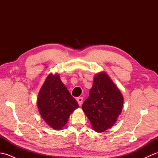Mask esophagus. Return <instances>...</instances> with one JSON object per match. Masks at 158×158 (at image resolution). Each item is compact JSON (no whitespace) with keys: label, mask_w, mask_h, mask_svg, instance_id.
Segmentation results:
<instances>
[{"label":"esophagus","mask_w":158,"mask_h":158,"mask_svg":"<svg viewBox=\"0 0 158 158\" xmlns=\"http://www.w3.org/2000/svg\"><path fill=\"white\" fill-rule=\"evenodd\" d=\"M83 97H79V98H77V102H78V104H79V106H81L82 103H83Z\"/></svg>","instance_id":"34e87169"}]
</instances>
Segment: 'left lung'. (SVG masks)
Returning <instances> with one entry per match:
<instances>
[{"instance_id":"obj_1","label":"left lung","mask_w":158,"mask_h":158,"mask_svg":"<svg viewBox=\"0 0 158 158\" xmlns=\"http://www.w3.org/2000/svg\"><path fill=\"white\" fill-rule=\"evenodd\" d=\"M123 97L119 88L105 72L94 77L89 96L83 103L82 109L97 132L110 128L122 111Z\"/></svg>"}]
</instances>
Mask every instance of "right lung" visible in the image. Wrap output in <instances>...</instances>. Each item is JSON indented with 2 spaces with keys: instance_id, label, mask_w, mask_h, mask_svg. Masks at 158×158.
<instances>
[{
  "instance_id": "add662e5",
  "label": "right lung",
  "mask_w": 158,
  "mask_h": 158,
  "mask_svg": "<svg viewBox=\"0 0 158 158\" xmlns=\"http://www.w3.org/2000/svg\"><path fill=\"white\" fill-rule=\"evenodd\" d=\"M40 115L56 130L64 126L70 114L79 107L75 99L62 82L59 74L50 73L40 89L36 100Z\"/></svg>"
}]
</instances>
